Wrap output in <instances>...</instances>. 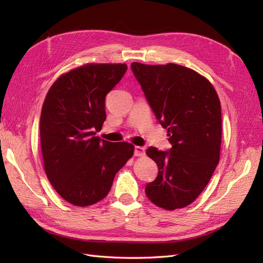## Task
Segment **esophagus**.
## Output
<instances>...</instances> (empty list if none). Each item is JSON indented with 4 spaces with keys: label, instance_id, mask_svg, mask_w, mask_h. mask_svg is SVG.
<instances>
[{
    "label": "esophagus",
    "instance_id": "1",
    "mask_svg": "<svg viewBox=\"0 0 263 263\" xmlns=\"http://www.w3.org/2000/svg\"><path fill=\"white\" fill-rule=\"evenodd\" d=\"M134 155L136 156V157L145 156V147H141V146H136V147H135Z\"/></svg>",
    "mask_w": 263,
    "mask_h": 263
}]
</instances>
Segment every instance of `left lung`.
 Listing matches in <instances>:
<instances>
[{
  "label": "left lung",
  "instance_id": "1",
  "mask_svg": "<svg viewBox=\"0 0 263 263\" xmlns=\"http://www.w3.org/2000/svg\"><path fill=\"white\" fill-rule=\"evenodd\" d=\"M132 70L172 145L168 151L147 149L159 171L146 185V195L164 210L185 208L203 192L219 161L218 95L208 79L176 63L133 62Z\"/></svg>",
  "mask_w": 263,
  "mask_h": 263
}]
</instances>
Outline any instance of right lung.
Here are the masks:
<instances>
[{"label":"right lung","mask_w":263,"mask_h":263,"mask_svg":"<svg viewBox=\"0 0 263 263\" xmlns=\"http://www.w3.org/2000/svg\"><path fill=\"white\" fill-rule=\"evenodd\" d=\"M126 70L124 63H89L59 77L46 95L39 124L45 172L76 206L103 200L133 157L132 144L95 136L106 119V94Z\"/></svg>","instance_id":"1"}]
</instances>
